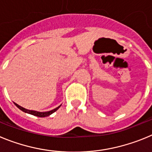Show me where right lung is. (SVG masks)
<instances>
[{
	"mask_svg": "<svg viewBox=\"0 0 152 152\" xmlns=\"http://www.w3.org/2000/svg\"><path fill=\"white\" fill-rule=\"evenodd\" d=\"M15 103V105L17 106V107H18V108L20 109V110H22L23 112L26 113L31 114V115H33V116H39V117H45V116H50L51 114H52L53 113L56 112V111L57 110H58V108H59V107L61 106V104L60 106H58V107L53 109V110H50V111H46V112H39V111L30 110H27V109H25V108H23V107H20V106L18 105L17 103Z\"/></svg>",
	"mask_w": 152,
	"mask_h": 152,
	"instance_id": "1",
	"label": "right lung"
}]
</instances>
